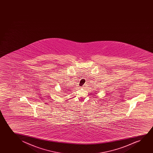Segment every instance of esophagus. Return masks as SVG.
<instances>
[{
	"mask_svg": "<svg viewBox=\"0 0 153 153\" xmlns=\"http://www.w3.org/2000/svg\"><path fill=\"white\" fill-rule=\"evenodd\" d=\"M86 86V85H85L84 86Z\"/></svg>",
	"mask_w": 153,
	"mask_h": 153,
	"instance_id": "esophagus-1",
	"label": "esophagus"
}]
</instances>
